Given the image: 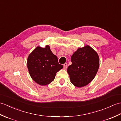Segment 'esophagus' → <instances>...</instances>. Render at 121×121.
<instances>
[{
  "mask_svg": "<svg viewBox=\"0 0 121 121\" xmlns=\"http://www.w3.org/2000/svg\"><path fill=\"white\" fill-rule=\"evenodd\" d=\"M63 67H64V69H67V68H68V64L66 63L64 64Z\"/></svg>",
  "mask_w": 121,
  "mask_h": 121,
  "instance_id": "esophagus-1",
  "label": "esophagus"
}]
</instances>
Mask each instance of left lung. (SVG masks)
Listing matches in <instances>:
<instances>
[{"label":"left lung","mask_w":121,"mask_h":121,"mask_svg":"<svg viewBox=\"0 0 121 121\" xmlns=\"http://www.w3.org/2000/svg\"><path fill=\"white\" fill-rule=\"evenodd\" d=\"M71 60L67 72L74 86L84 87L93 80L99 67V56L93 49L89 46L79 48Z\"/></svg>","instance_id":"left-lung-1"}]
</instances>
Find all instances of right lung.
<instances>
[{
	"mask_svg": "<svg viewBox=\"0 0 121 121\" xmlns=\"http://www.w3.org/2000/svg\"><path fill=\"white\" fill-rule=\"evenodd\" d=\"M27 65L32 78L42 86L52 82L56 73L63 68L48 45L36 48L28 57Z\"/></svg>",
	"mask_w": 121,
	"mask_h": 121,
	"instance_id": "right-lung-1",
	"label": "right lung"
}]
</instances>
